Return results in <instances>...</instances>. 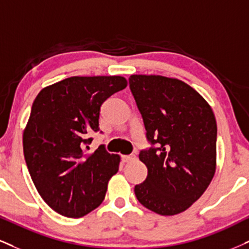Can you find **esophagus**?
I'll return each instance as SVG.
<instances>
[{
    "mask_svg": "<svg viewBox=\"0 0 249 249\" xmlns=\"http://www.w3.org/2000/svg\"><path fill=\"white\" fill-rule=\"evenodd\" d=\"M121 159H122V161H124V162H129V161H131V160H134V159H135V156H134V155L122 156Z\"/></svg>",
    "mask_w": 249,
    "mask_h": 249,
    "instance_id": "obj_1",
    "label": "esophagus"
}]
</instances>
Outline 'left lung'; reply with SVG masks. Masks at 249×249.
I'll list each match as a JSON object with an SVG mask.
<instances>
[{
  "instance_id": "left-lung-1",
  "label": "left lung",
  "mask_w": 249,
  "mask_h": 249,
  "mask_svg": "<svg viewBox=\"0 0 249 249\" xmlns=\"http://www.w3.org/2000/svg\"><path fill=\"white\" fill-rule=\"evenodd\" d=\"M129 87L146 139L156 148L140 152L148 167L135 195L146 209L173 216L188 209L216 172L217 124L213 108L185 82L159 75H131Z\"/></svg>"
}]
</instances>
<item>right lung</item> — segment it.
<instances>
[{"instance_id":"1","label":"right lung","mask_w":249,"mask_h":249,"mask_svg":"<svg viewBox=\"0 0 249 249\" xmlns=\"http://www.w3.org/2000/svg\"><path fill=\"white\" fill-rule=\"evenodd\" d=\"M127 87L122 76H73L39 92L23 133L24 157L36 190L54 211L79 218L99 207L120 156L100 145L87 153L99 130L100 107Z\"/></svg>"}]
</instances>
